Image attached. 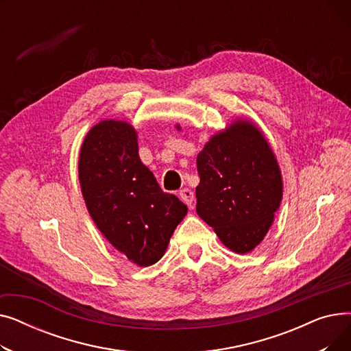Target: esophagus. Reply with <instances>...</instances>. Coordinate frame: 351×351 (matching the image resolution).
<instances>
[{
  "label": "esophagus",
  "instance_id": "esophagus-1",
  "mask_svg": "<svg viewBox=\"0 0 351 351\" xmlns=\"http://www.w3.org/2000/svg\"><path fill=\"white\" fill-rule=\"evenodd\" d=\"M179 197L185 202V204L189 206V208H192V204H193V192L191 191V189H188V188H185V189H182L180 192H179Z\"/></svg>",
  "mask_w": 351,
  "mask_h": 351
}]
</instances>
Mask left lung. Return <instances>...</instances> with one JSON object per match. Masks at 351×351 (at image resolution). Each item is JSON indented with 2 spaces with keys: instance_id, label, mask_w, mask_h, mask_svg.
I'll list each match as a JSON object with an SVG mask.
<instances>
[{
  "instance_id": "8db88e82",
  "label": "left lung",
  "mask_w": 351,
  "mask_h": 351,
  "mask_svg": "<svg viewBox=\"0 0 351 351\" xmlns=\"http://www.w3.org/2000/svg\"><path fill=\"white\" fill-rule=\"evenodd\" d=\"M196 212L236 253L259 245L282 200V176L259 129L237 121L197 155Z\"/></svg>"
}]
</instances>
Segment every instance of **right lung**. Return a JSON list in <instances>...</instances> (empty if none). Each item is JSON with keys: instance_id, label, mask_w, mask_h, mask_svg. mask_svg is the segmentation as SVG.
Segmentation results:
<instances>
[{"instance_id": "1", "label": "right lung", "mask_w": 351, "mask_h": 351, "mask_svg": "<svg viewBox=\"0 0 351 351\" xmlns=\"http://www.w3.org/2000/svg\"><path fill=\"white\" fill-rule=\"evenodd\" d=\"M80 182L90 217L114 247L138 266L156 263L188 208L160 189L141 162L135 129L102 121L88 132Z\"/></svg>"}]
</instances>
